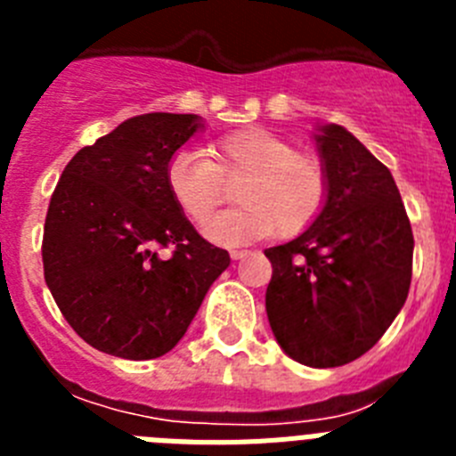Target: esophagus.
I'll return each mask as SVG.
<instances>
[{
    "label": "esophagus",
    "instance_id": "obj_1",
    "mask_svg": "<svg viewBox=\"0 0 456 456\" xmlns=\"http://www.w3.org/2000/svg\"><path fill=\"white\" fill-rule=\"evenodd\" d=\"M247 248H232L231 251V257L232 260H241V257H247Z\"/></svg>",
    "mask_w": 456,
    "mask_h": 456
}]
</instances>
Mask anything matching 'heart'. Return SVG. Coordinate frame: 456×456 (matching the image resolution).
Segmentation results:
<instances>
[{
  "label": "heart",
  "instance_id": "obj_1",
  "mask_svg": "<svg viewBox=\"0 0 456 456\" xmlns=\"http://www.w3.org/2000/svg\"><path fill=\"white\" fill-rule=\"evenodd\" d=\"M209 159L196 151H178L167 164V187L184 216L200 224L223 200L225 182L242 183V208L205 222L203 235L219 247L251 240L294 237L315 224L329 199V175L313 155L294 151L267 130L228 134L209 146Z\"/></svg>",
  "mask_w": 456,
  "mask_h": 456
}]
</instances>
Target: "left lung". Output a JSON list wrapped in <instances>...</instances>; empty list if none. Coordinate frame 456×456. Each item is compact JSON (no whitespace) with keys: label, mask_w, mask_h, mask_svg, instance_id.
<instances>
[{"label":"left lung","mask_w":456,"mask_h":456,"mask_svg":"<svg viewBox=\"0 0 456 456\" xmlns=\"http://www.w3.org/2000/svg\"><path fill=\"white\" fill-rule=\"evenodd\" d=\"M329 199L297 240L272 247L269 326L285 354L310 368L363 356L409 294L413 232L388 168L342 125H320Z\"/></svg>","instance_id":"left-lung-1"}]
</instances>
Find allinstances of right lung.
Segmentation results:
<instances>
[{"mask_svg": "<svg viewBox=\"0 0 456 456\" xmlns=\"http://www.w3.org/2000/svg\"><path fill=\"white\" fill-rule=\"evenodd\" d=\"M205 120L141 114L82 148L52 193L45 283L68 324L104 354L148 361L187 333L231 256L209 244L167 187V164ZM174 248L171 258L156 253Z\"/></svg>", "mask_w": 456, "mask_h": 456, "instance_id": "add662e5", "label": "right lung"}]
</instances>
